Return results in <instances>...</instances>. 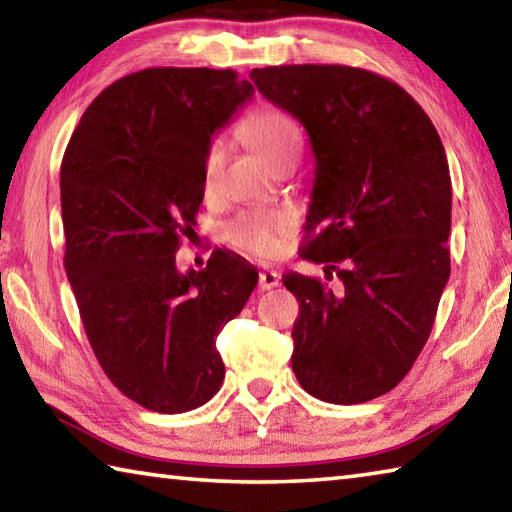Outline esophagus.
<instances>
[{
    "instance_id": "obj_1",
    "label": "esophagus",
    "mask_w": 512,
    "mask_h": 512,
    "mask_svg": "<svg viewBox=\"0 0 512 512\" xmlns=\"http://www.w3.org/2000/svg\"><path fill=\"white\" fill-rule=\"evenodd\" d=\"M282 275L277 271H262L259 273V291H271V288L280 286Z\"/></svg>"
}]
</instances>
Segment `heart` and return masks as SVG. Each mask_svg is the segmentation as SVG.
Instances as JSON below:
<instances>
[{
	"label": "heart",
	"instance_id": "heart-1",
	"mask_svg": "<svg viewBox=\"0 0 512 512\" xmlns=\"http://www.w3.org/2000/svg\"><path fill=\"white\" fill-rule=\"evenodd\" d=\"M241 138L275 167L288 156H300L302 129L282 109L262 107L250 114L239 127ZM228 145L224 138H212L203 154V190L212 194L224 172ZM291 228V219L277 210H244L224 226V237L232 248L255 257H271L280 248L282 237Z\"/></svg>",
	"mask_w": 512,
	"mask_h": 512
}]
</instances>
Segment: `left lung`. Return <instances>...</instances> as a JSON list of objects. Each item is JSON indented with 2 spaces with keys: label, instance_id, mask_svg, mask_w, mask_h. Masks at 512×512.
<instances>
[{
  "label": "left lung",
  "instance_id": "8db88e82",
  "mask_svg": "<svg viewBox=\"0 0 512 512\" xmlns=\"http://www.w3.org/2000/svg\"><path fill=\"white\" fill-rule=\"evenodd\" d=\"M250 80L309 134L315 179L300 257L336 280L282 277L300 302L293 371L320 401L367 403L412 369L448 284L443 143L421 105L378 73L288 64Z\"/></svg>",
  "mask_w": 512,
  "mask_h": 512
}]
</instances>
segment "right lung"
Instances as JSON below:
<instances>
[{
	"instance_id": "1",
	"label": "right lung",
	"mask_w": 512,
	"mask_h": 512,
	"mask_svg": "<svg viewBox=\"0 0 512 512\" xmlns=\"http://www.w3.org/2000/svg\"><path fill=\"white\" fill-rule=\"evenodd\" d=\"M253 94L232 69L129 73L91 102L64 152V268L102 371L145 410H197L224 383L215 340L257 271L215 250L183 275L176 250L197 224L210 138Z\"/></svg>"
}]
</instances>
